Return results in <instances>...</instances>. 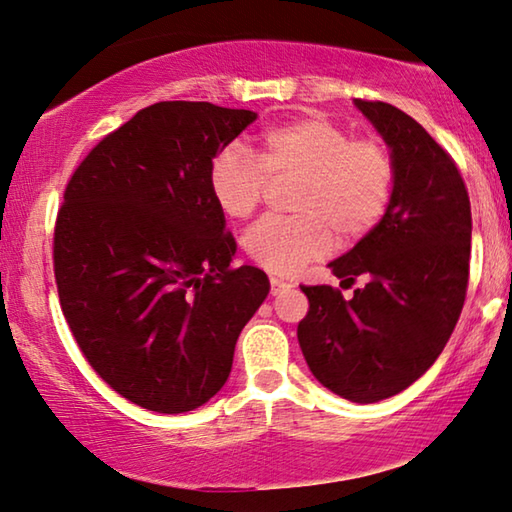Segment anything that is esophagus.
I'll list each match as a JSON object with an SVG mask.
<instances>
[{"label": "esophagus", "mask_w": 512, "mask_h": 512, "mask_svg": "<svg viewBox=\"0 0 512 512\" xmlns=\"http://www.w3.org/2000/svg\"><path fill=\"white\" fill-rule=\"evenodd\" d=\"M291 287V282H287V280H280V278H271V294L273 296H278V294H285V291H289Z\"/></svg>", "instance_id": "esophagus-1"}]
</instances>
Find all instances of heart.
Listing matches in <instances>:
<instances>
[{"label": "heart", "mask_w": 512, "mask_h": 512, "mask_svg": "<svg viewBox=\"0 0 512 512\" xmlns=\"http://www.w3.org/2000/svg\"><path fill=\"white\" fill-rule=\"evenodd\" d=\"M273 180H294L296 218L266 216L243 237V250L275 275H294L335 246L355 243L383 221L396 166L378 139H353L342 125L303 116L262 134L259 152L232 143L209 166V193L227 218L241 221L262 205Z\"/></svg>", "instance_id": "b5f03b06"}]
</instances>
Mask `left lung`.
I'll list each match as a JSON object with an SVG mask.
<instances>
[{"instance_id": "1", "label": "left lung", "mask_w": 512, "mask_h": 512, "mask_svg": "<svg viewBox=\"0 0 512 512\" xmlns=\"http://www.w3.org/2000/svg\"><path fill=\"white\" fill-rule=\"evenodd\" d=\"M396 166L387 214L346 255L328 264L351 287H303L310 312L298 344L314 378L353 403L403 392L433 367L465 303L472 209L453 159L408 113L353 100Z\"/></svg>"}]
</instances>
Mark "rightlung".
Wrapping results in <instances>:
<instances>
[{
    "mask_svg": "<svg viewBox=\"0 0 512 512\" xmlns=\"http://www.w3.org/2000/svg\"><path fill=\"white\" fill-rule=\"evenodd\" d=\"M257 113L157 102L102 139L63 193L54 230L61 310L81 353L127 401L161 415L225 385L269 296L209 193V166Z\"/></svg>",
    "mask_w": 512,
    "mask_h": 512,
    "instance_id": "right-lung-1",
    "label": "right lung"
}]
</instances>
